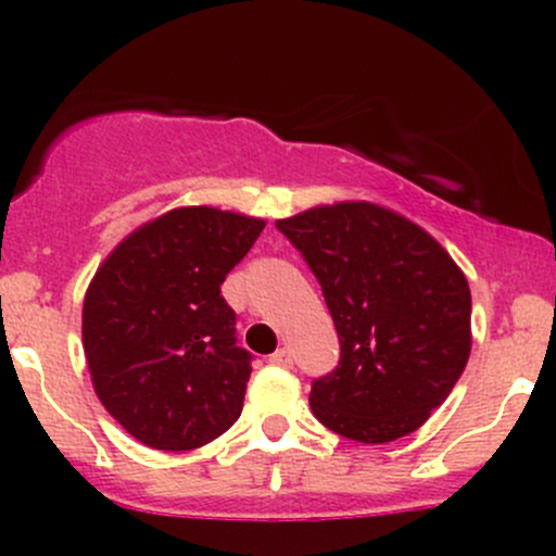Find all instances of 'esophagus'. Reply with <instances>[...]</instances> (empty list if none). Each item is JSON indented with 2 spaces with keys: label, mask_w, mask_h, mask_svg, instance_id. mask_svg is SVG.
Wrapping results in <instances>:
<instances>
[{
  "label": "esophagus",
  "mask_w": 556,
  "mask_h": 556,
  "mask_svg": "<svg viewBox=\"0 0 556 556\" xmlns=\"http://www.w3.org/2000/svg\"><path fill=\"white\" fill-rule=\"evenodd\" d=\"M269 363H271V366H279V368H290L292 366V353L287 348L277 350V353H274L269 358Z\"/></svg>",
  "instance_id": "obj_1"
}]
</instances>
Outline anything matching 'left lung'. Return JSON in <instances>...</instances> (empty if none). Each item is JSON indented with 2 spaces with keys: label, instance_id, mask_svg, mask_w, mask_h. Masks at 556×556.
Masks as SVG:
<instances>
[{
  "label": "left lung",
  "instance_id": "obj_1",
  "mask_svg": "<svg viewBox=\"0 0 556 556\" xmlns=\"http://www.w3.org/2000/svg\"><path fill=\"white\" fill-rule=\"evenodd\" d=\"M277 227L308 261L340 337V366L314 381L327 429L387 444L429 420L470 358V287L437 240L371 201L314 206Z\"/></svg>",
  "mask_w": 556,
  "mask_h": 556
}]
</instances>
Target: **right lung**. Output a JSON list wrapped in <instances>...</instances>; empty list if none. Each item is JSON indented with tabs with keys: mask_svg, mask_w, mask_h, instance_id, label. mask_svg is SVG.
Returning a JSON list of instances; mask_svg holds the SVG:
<instances>
[{
	"mask_svg": "<svg viewBox=\"0 0 556 556\" xmlns=\"http://www.w3.org/2000/svg\"><path fill=\"white\" fill-rule=\"evenodd\" d=\"M264 219L180 206L132 229L101 261L83 300L93 392L151 450L214 442L242 413L251 355L235 344L222 282Z\"/></svg>",
	"mask_w": 556,
	"mask_h": 556,
	"instance_id": "right-lung-1",
	"label": "right lung"
}]
</instances>
